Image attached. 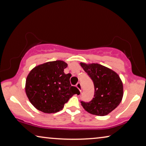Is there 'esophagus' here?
I'll return each instance as SVG.
<instances>
[{
	"label": "esophagus",
	"instance_id": "1",
	"mask_svg": "<svg viewBox=\"0 0 146 146\" xmlns=\"http://www.w3.org/2000/svg\"><path fill=\"white\" fill-rule=\"evenodd\" d=\"M76 87L78 89V90L80 91V93H81V90H82V86H81V84H80V82H78L77 84H76Z\"/></svg>",
	"mask_w": 146,
	"mask_h": 146
}]
</instances>
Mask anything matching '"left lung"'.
<instances>
[{"mask_svg": "<svg viewBox=\"0 0 146 146\" xmlns=\"http://www.w3.org/2000/svg\"><path fill=\"white\" fill-rule=\"evenodd\" d=\"M92 80L94 98L88 102L80 101L84 109L92 115L105 116L120 104L123 97V84L117 73L98 64L80 63Z\"/></svg>", "mask_w": 146, "mask_h": 146, "instance_id": "left-lung-1", "label": "left lung"}]
</instances>
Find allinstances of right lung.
Listing matches in <instances>:
<instances>
[{
	"instance_id": "right-lung-1",
	"label": "right lung",
	"mask_w": 146,
	"mask_h": 146,
	"mask_svg": "<svg viewBox=\"0 0 146 146\" xmlns=\"http://www.w3.org/2000/svg\"><path fill=\"white\" fill-rule=\"evenodd\" d=\"M68 64L56 60L40 64L33 68L27 76L26 93L35 108L46 113L62 110L64 104L80 91L70 84V73L64 70Z\"/></svg>"
}]
</instances>
